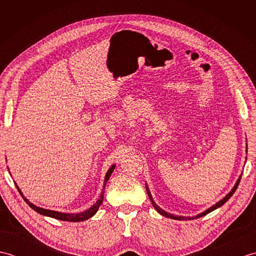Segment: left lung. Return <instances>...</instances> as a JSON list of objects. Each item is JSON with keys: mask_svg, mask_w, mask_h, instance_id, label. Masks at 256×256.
I'll list each match as a JSON object with an SVG mask.
<instances>
[{"mask_svg": "<svg viewBox=\"0 0 256 256\" xmlns=\"http://www.w3.org/2000/svg\"><path fill=\"white\" fill-rule=\"evenodd\" d=\"M240 180H241V176H240V178L238 179V182H236V186L233 187V189L231 190V192L228 194L226 197L222 199V200H220L218 204H216L214 206H212L211 208H209L208 210H206L204 212H202V214H198V216H196L194 218H200V216H206V214H209V212H211V211H214V209H216V208H219V206H221L222 204H224L228 200H229L231 197H232V194H234V192L236 190V188H238V184H240ZM146 192H148V197H150V201H152V204H153V206H154V208L160 212V214H162V216H167V218H170V219H175V220H184V219H194V218H184V216H174V214H167V212H165L164 210H162L158 206H157L156 204H155V201L153 200V198H152V196H150V192H148V186H146Z\"/></svg>", "mask_w": 256, "mask_h": 256, "instance_id": "obj_1", "label": "left lung"}]
</instances>
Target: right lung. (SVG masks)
<instances>
[{"label": "right lung", "instance_id": "right-lung-1", "mask_svg": "<svg viewBox=\"0 0 256 256\" xmlns=\"http://www.w3.org/2000/svg\"><path fill=\"white\" fill-rule=\"evenodd\" d=\"M114 167H116V165H113L112 167H110V170H108L106 175V178H104V184H103V192H101V196L100 198L98 199L96 202L91 206L90 209L86 210L84 212H80V214H62V212H58V211H52V210H47V209H42V208H40V206H36L32 204H30L28 200H27L26 198H24V196L22 194L20 188L18 187V184H15L16 188H18V192L22 194V197H23V199L26 201V204H28L30 208L32 210L37 211L38 214H40L42 216H50V218H54V219H58V220H62V221H70V222H79V221H84L86 219L91 218L92 216L96 214V212L98 211V209H99V206H101L102 201H103V194H104V188H106V184L108 180V178H110L112 172L114 170Z\"/></svg>", "mask_w": 256, "mask_h": 256}]
</instances>
